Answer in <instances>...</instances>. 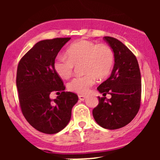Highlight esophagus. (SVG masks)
Segmentation results:
<instances>
[{
  "label": "esophagus",
  "mask_w": 160,
  "mask_h": 160,
  "mask_svg": "<svg viewBox=\"0 0 160 160\" xmlns=\"http://www.w3.org/2000/svg\"><path fill=\"white\" fill-rule=\"evenodd\" d=\"M78 97H79V99H80V101H84V100H85V99H86V96H85V95H79Z\"/></svg>",
  "instance_id": "esophagus-1"
}]
</instances>
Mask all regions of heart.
Returning <instances> with one entry per match:
<instances>
[{"label": "heart", "instance_id": "heart-1", "mask_svg": "<svg viewBox=\"0 0 160 160\" xmlns=\"http://www.w3.org/2000/svg\"><path fill=\"white\" fill-rule=\"evenodd\" d=\"M65 56L57 57L53 68L58 77L67 79L72 74L74 65L82 64L85 74L75 77L68 84L70 91L78 94L87 93L96 78L103 80L109 76L114 64V53L109 46L98 45L90 40L75 42L67 49Z\"/></svg>", "mask_w": 160, "mask_h": 160}]
</instances>
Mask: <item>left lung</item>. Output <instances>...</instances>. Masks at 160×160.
<instances>
[{
  "label": "left lung",
  "mask_w": 160,
  "mask_h": 160,
  "mask_svg": "<svg viewBox=\"0 0 160 160\" xmlns=\"http://www.w3.org/2000/svg\"><path fill=\"white\" fill-rule=\"evenodd\" d=\"M114 53V65L110 78L97 89L104 97H98L92 111L95 120L107 129H117L129 123L140 108L141 72L138 60L127 47L111 37H104ZM106 94L112 98H106Z\"/></svg>",
  "instance_id": "8db88e82"
}]
</instances>
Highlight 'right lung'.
<instances>
[{
    "mask_svg": "<svg viewBox=\"0 0 160 160\" xmlns=\"http://www.w3.org/2000/svg\"><path fill=\"white\" fill-rule=\"evenodd\" d=\"M70 39L39 41L18 65L16 86L22 112L29 124L43 133L55 134L65 128L78 101L75 93L64 91L63 81L53 68L58 52ZM53 91L61 94L52 100L49 95Z\"/></svg>",
    "mask_w": 160,
    "mask_h": 160,
    "instance_id": "right-lung-1",
    "label": "right lung"
}]
</instances>
